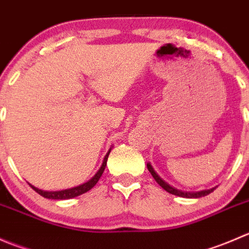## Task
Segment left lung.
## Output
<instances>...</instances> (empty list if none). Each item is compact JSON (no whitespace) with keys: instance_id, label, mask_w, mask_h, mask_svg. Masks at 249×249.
Listing matches in <instances>:
<instances>
[{"instance_id":"left-lung-1","label":"left lung","mask_w":249,"mask_h":249,"mask_svg":"<svg viewBox=\"0 0 249 249\" xmlns=\"http://www.w3.org/2000/svg\"><path fill=\"white\" fill-rule=\"evenodd\" d=\"M147 167H148V170H149V172L152 173L153 178H154V179L157 180L158 184H159L160 187L162 188V189H165V190H166L167 193H170V194L177 195V196H182V197H195V199H196V197L206 196V195H208V194H210V193H212L213 190L215 189V187H214V188H212V189L201 190V192H195V193H189V192L187 193V192H182V190H178V189H176V188L171 187V185L167 184V183L165 182L164 179H161V178L159 177V175H158V173L154 171V169H153V167H152V165H150V164H147Z\"/></svg>"}]
</instances>
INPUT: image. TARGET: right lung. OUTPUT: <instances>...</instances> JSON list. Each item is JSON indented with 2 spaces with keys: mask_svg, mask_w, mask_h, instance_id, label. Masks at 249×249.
<instances>
[{
  "mask_svg": "<svg viewBox=\"0 0 249 249\" xmlns=\"http://www.w3.org/2000/svg\"><path fill=\"white\" fill-rule=\"evenodd\" d=\"M112 150V148H109V150L107 152V154L105 155L104 158V161H102L101 167L99 169V171L95 173V176L92 178H90L88 182L83 183V184L78 185V187L71 188V189H66V190H60V192H44V190L38 189V188L34 187V185L30 184V187L32 188L34 190H36L39 195H42L43 197H47V199H54V200H67V199H72V197H77L79 195L84 194V193L89 192L92 187H95L97 182H99L100 177L102 176L104 173L105 169H106V164H107V159H108V155Z\"/></svg>",
  "mask_w": 249,
  "mask_h": 249,
  "instance_id": "add662e5",
  "label": "right lung"
}]
</instances>
